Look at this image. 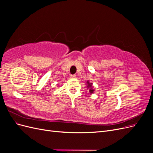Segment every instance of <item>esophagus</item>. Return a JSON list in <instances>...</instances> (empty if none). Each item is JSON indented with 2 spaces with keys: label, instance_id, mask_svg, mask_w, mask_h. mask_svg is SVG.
Instances as JSON below:
<instances>
[{
  "label": "esophagus",
  "instance_id": "1",
  "mask_svg": "<svg viewBox=\"0 0 153 153\" xmlns=\"http://www.w3.org/2000/svg\"><path fill=\"white\" fill-rule=\"evenodd\" d=\"M70 78H76V75H70Z\"/></svg>",
  "mask_w": 153,
  "mask_h": 153
}]
</instances>
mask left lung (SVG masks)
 Returning a JSON list of instances; mask_svg holds the SVG:
<instances>
[{
	"instance_id": "1",
	"label": "left lung",
	"mask_w": 153,
	"mask_h": 153,
	"mask_svg": "<svg viewBox=\"0 0 153 153\" xmlns=\"http://www.w3.org/2000/svg\"><path fill=\"white\" fill-rule=\"evenodd\" d=\"M86 86L87 87V89H89V92H90V94H92L94 93V89H93L94 86L92 85V83H91L89 80H87L86 82Z\"/></svg>"
}]
</instances>
